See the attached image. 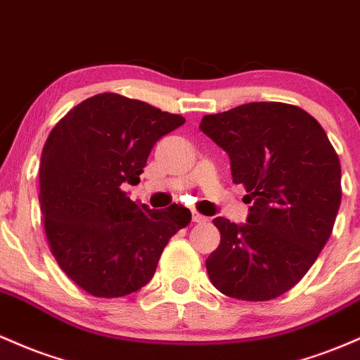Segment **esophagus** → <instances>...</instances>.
<instances>
[{
	"instance_id": "obj_1",
	"label": "esophagus",
	"mask_w": 360,
	"mask_h": 360,
	"mask_svg": "<svg viewBox=\"0 0 360 360\" xmlns=\"http://www.w3.org/2000/svg\"><path fill=\"white\" fill-rule=\"evenodd\" d=\"M192 221H193V223L200 224V223H207L209 219L205 216H202V214H199V212H192Z\"/></svg>"
}]
</instances>
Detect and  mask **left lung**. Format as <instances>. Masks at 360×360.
I'll use <instances>...</instances> for the list:
<instances>
[{
  "label": "left lung",
  "mask_w": 360,
  "mask_h": 360,
  "mask_svg": "<svg viewBox=\"0 0 360 360\" xmlns=\"http://www.w3.org/2000/svg\"><path fill=\"white\" fill-rule=\"evenodd\" d=\"M199 129L231 160L252 202L248 223L216 217L217 250L205 260L212 285L241 301L288 292L332 234L342 200L340 160L314 117L296 105L252 102L204 115Z\"/></svg>",
  "instance_id": "left-lung-1"
}]
</instances>
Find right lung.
I'll use <instances>...</instances> for the list:
<instances>
[{"label":"right lung","instance_id":"right-lung-1","mask_svg":"<svg viewBox=\"0 0 360 360\" xmlns=\"http://www.w3.org/2000/svg\"><path fill=\"white\" fill-rule=\"evenodd\" d=\"M184 122L141 100L98 93L47 137L39 172L44 229L60 270L91 296L144 288L169 238L191 223L187 207L153 211L122 188L139 184L156 141Z\"/></svg>","mask_w":360,"mask_h":360}]
</instances>
